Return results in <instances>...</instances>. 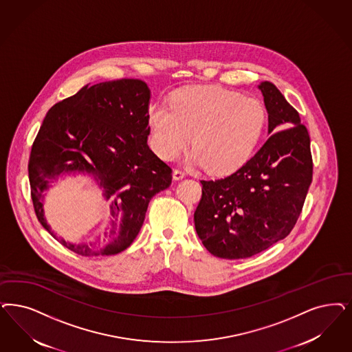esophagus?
I'll return each mask as SVG.
<instances>
[{
  "label": "esophagus",
  "instance_id": "1",
  "mask_svg": "<svg viewBox=\"0 0 352 352\" xmlns=\"http://www.w3.org/2000/svg\"><path fill=\"white\" fill-rule=\"evenodd\" d=\"M186 177V174L183 173L182 170L175 169L173 171V178L175 179V181H181Z\"/></svg>",
  "mask_w": 352,
  "mask_h": 352
}]
</instances>
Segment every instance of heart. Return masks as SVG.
<instances>
[{
  "label": "heart",
  "instance_id": "obj_1",
  "mask_svg": "<svg viewBox=\"0 0 352 352\" xmlns=\"http://www.w3.org/2000/svg\"><path fill=\"white\" fill-rule=\"evenodd\" d=\"M265 121V109L254 97L221 85H188L170 95L169 109H149V146L158 157L171 161L191 140V162L223 175L252 156Z\"/></svg>",
  "mask_w": 352,
  "mask_h": 352
}]
</instances>
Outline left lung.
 <instances>
[{
  "label": "left lung",
  "instance_id": "8db88e82",
  "mask_svg": "<svg viewBox=\"0 0 352 352\" xmlns=\"http://www.w3.org/2000/svg\"><path fill=\"white\" fill-rule=\"evenodd\" d=\"M267 138L241 169L201 181L195 229L212 255L245 258L286 238L302 213L312 182L309 135L278 88L261 82Z\"/></svg>",
  "mask_w": 352,
  "mask_h": 352
}]
</instances>
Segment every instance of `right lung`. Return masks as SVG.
I'll return each mask as SVG.
<instances>
[{
  "mask_svg": "<svg viewBox=\"0 0 352 352\" xmlns=\"http://www.w3.org/2000/svg\"><path fill=\"white\" fill-rule=\"evenodd\" d=\"M151 91L139 79L87 85L49 109L30 155L31 197L40 223L80 256L124 251L143 226L155 195L171 184V169L149 149ZM87 173L110 203V226L96 243H66L43 217V196L63 173Z\"/></svg>",
  "mask_w": 352,
  "mask_h": 352,
  "instance_id": "add662e5",
  "label": "right lung"
}]
</instances>
